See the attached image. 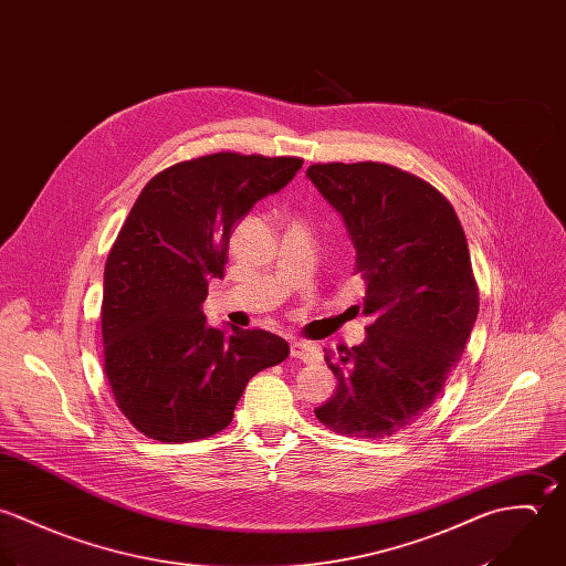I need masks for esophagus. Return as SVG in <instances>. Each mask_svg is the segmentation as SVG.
<instances>
[{"label": "esophagus", "mask_w": 566, "mask_h": 566, "mask_svg": "<svg viewBox=\"0 0 566 566\" xmlns=\"http://www.w3.org/2000/svg\"><path fill=\"white\" fill-rule=\"evenodd\" d=\"M291 356L302 358L304 363H313L319 360V349L306 340H291Z\"/></svg>", "instance_id": "1"}]
</instances>
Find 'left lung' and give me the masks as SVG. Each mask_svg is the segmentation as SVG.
Listing matches in <instances>:
<instances>
[{
	"label": "left lung",
	"mask_w": 566,
	"mask_h": 566,
	"mask_svg": "<svg viewBox=\"0 0 566 566\" xmlns=\"http://www.w3.org/2000/svg\"><path fill=\"white\" fill-rule=\"evenodd\" d=\"M365 280L360 345L326 352L337 391L315 409L354 438H389L440 396L479 313L468 242L451 203L427 181L378 161L313 164Z\"/></svg>",
	"instance_id": "8db88e82"
}]
</instances>
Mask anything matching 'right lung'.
<instances>
[{
  "mask_svg": "<svg viewBox=\"0 0 566 566\" xmlns=\"http://www.w3.org/2000/svg\"><path fill=\"white\" fill-rule=\"evenodd\" d=\"M297 157L214 153L175 164L139 192L105 264V374L119 411L159 442L223 431L247 382L289 356L266 331L212 328L233 226L302 168Z\"/></svg>",
  "mask_w": 566,
  "mask_h": 566,
  "instance_id": "obj_1",
  "label": "right lung"
}]
</instances>
